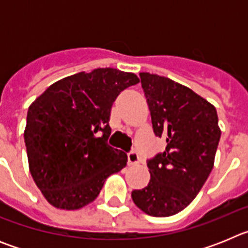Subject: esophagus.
I'll return each instance as SVG.
<instances>
[{
    "label": "esophagus",
    "mask_w": 248,
    "mask_h": 248,
    "mask_svg": "<svg viewBox=\"0 0 248 248\" xmlns=\"http://www.w3.org/2000/svg\"><path fill=\"white\" fill-rule=\"evenodd\" d=\"M140 161V157L139 155H138L137 151H130L128 154V164L129 165H137V164H139Z\"/></svg>",
    "instance_id": "obj_1"
}]
</instances>
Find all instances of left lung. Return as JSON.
I'll list each match as a JSON object with an SVG mask.
<instances>
[{"instance_id":"obj_1","label":"left lung","mask_w":248,"mask_h":248,"mask_svg":"<svg viewBox=\"0 0 248 248\" xmlns=\"http://www.w3.org/2000/svg\"><path fill=\"white\" fill-rule=\"evenodd\" d=\"M156 137L166 139L163 153L148 160L150 181L131 199L141 211L166 217L196 198L215 163L220 141L214 105L185 85L157 74L140 73Z\"/></svg>"}]
</instances>
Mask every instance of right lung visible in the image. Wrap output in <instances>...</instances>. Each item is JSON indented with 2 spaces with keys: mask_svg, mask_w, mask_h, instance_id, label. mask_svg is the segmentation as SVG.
Masks as SVG:
<instances>
[{
  "mask_svg": "<svg viewBox=\"0 0 248 248\" xmlns=\"http://www.w3.org/2000/svg\"><path fill=\"white\" fill-rule=\"evenodd\" d=\"M137 83L134 73L98 68L53 83L30 105L28 166L50 205L82 209L97 199L109 175L125 168V153L107 144L109 119L120 92Z\"/></svg>",
  "mask_w": 248,
  "mask_h": 248,
  "instance_id": "add662e5",
  "label": "right lung"
}]
</instances>
